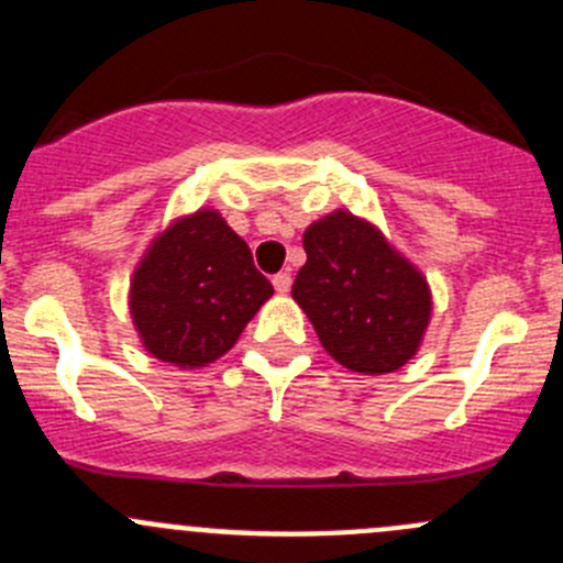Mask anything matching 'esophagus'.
<instances>
[{
  "label": "esophagus",
  "instance_id": "34e87169",
  "mask_svg": "<svg viewBox=\"0 0 563 563\" xmlns=\"http://www.w3.org/2000/svg\"><path fill=\"white\" fill-rule=\"evenodd\" d=\"M272 286H275L277 294H286L288 288H291V275H288V272H277V275L272 277Z\"/></svg>",
  "mask_w": 563,
  "mask_h": 563
}]
</instances>
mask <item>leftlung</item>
<instances>
[{
    "label": "left lung",
    "instance_id": "obj_1",
    "mask_svg": "<svg viewBox=\"0 0 563 563\" xmlns=\"http://www.w3.org/2000/svg\"><path fill=\"white\" fill-rule=\"evenodd\" d=\"M308 264L294 299L323 349L356 373H391L419 349L430 321L428 280L351 212H332L305 231Z\"/></svg>",
    "mask_w": 563,
    "mask_h": 563
}]
</instances>
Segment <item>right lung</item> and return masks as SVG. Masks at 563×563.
<instances>
[{"instance_id":"1","label":"right lung","mask_w":563,"mask_h":563,"mask_svg":"<svg viewBox=\"0 0 563 563\" xmlns=\"http://www.w3.org/2000/svg\"><path fill=\"white\" fill-rule=\"evenodd\" d=\"M272 283L255 269L247 242L212 209L176 220L144 255L130 286V313L144 349L179 367L223 356Z\"/></svg>"}]
</instances>
